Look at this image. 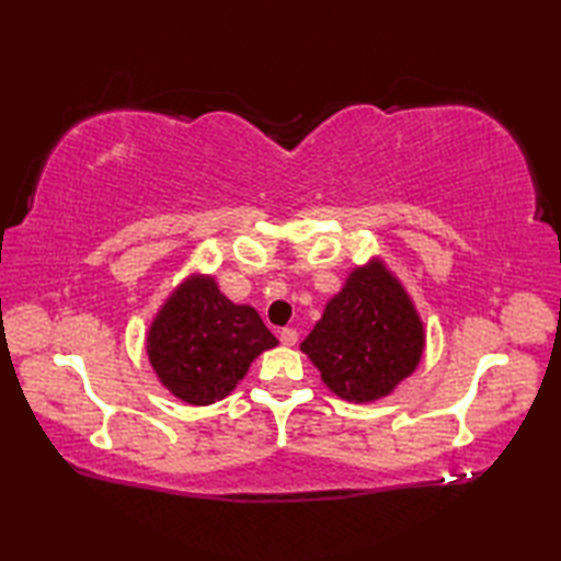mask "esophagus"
<instances>
[{
  "label": "esophagus",
  "instance_id": "obj_1",
  "mask_svg": "<svg viewBox=\"0 0 561 561\" xmlns=\"http://www.w3.org/2000/svg\"><path fill=\"white\" fill-rule=\"evenodd\" d=\"M279 340H282V344H287V347H294V344L299 342V332H296L294 328H284L279 332Z\"/></svg>",
  "mask_w": 561,
  "mask_h": 561
}]
</instances>
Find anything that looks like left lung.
<instances>
[{
    "label": "left lung",
    "mask_w": 561,
    "mask_h": 561,
    "mask_svg": "<svg viewBox=\"0 0 561 561\" xmlns=\"http://www.w3.org/2000/svg\"><path fill=\"white\" fill-rule=\"evenodd\" d=\"M424 323L400 279L374 257L350 272L301 342L323 383L350 402L390 396L424 354Z\"/></svg>",
    "instance_id": "1"
}]
</instances>
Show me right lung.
<instances>
[{"mask_svg": "<svg viewBox=\"0 0 561 561\" xmlns=\"http://www.w3.org/2000/svg\"><path fill=\"white\" fill-rule=\"evenodd\" d=\"M277 337L253 306H238L209 274H190L159 308L147 356L161 386L187 404H211L238 386Z\"/></svg>", "mask_w": 561, "mask_h": 561, "instance_id": "obj_1", "label": "right lung"}]
</instances>
